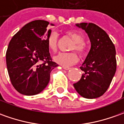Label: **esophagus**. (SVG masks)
<instances>
[{
	"label": "esophagus",
	"instance_id": "esophagus-1",
	"mask_svg": "<svg viewBox=\"0 0 124 124\" xmlns=\"http://www.w3.org/2000/svg\"><path fill=\"white\" fill-rule=\"evenodd\" d=\"M64 70H70V67H63Z\"/></svg>",
	"mask_w": 124,
	"mask_h": 124
}]
</instances>
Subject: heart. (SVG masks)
<instances>
[{"instance_id":"1","label":"heart","mask_w":124,"mask_h":124,"mask_svg":"<svg viewBox=\"0 0 124 124\" xmlns=\"http://www.w3.org/2000/svg\"><path fill=\"white\" fill-rule=\"evenodd\" d=\"M65 34L69 36L73 41V43L70 47V51H76L80 56H84L86 53V46L84 41L83 34L78 31L68 30L65 32ZM58 44V35L56 32H52L47 38V45L48 49L52 52H56ZM54 61L63 67H68L76 63L78 57L75 52L71 53H61L54 57Z\"/></svg>"}]
</instances>
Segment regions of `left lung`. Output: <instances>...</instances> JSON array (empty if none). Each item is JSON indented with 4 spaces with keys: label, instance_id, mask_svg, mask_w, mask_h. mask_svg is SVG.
<instances>
[{
    "label": "left lung",
    "instance_id": "8db88e82",
    "mask_svg": "<svg viewBox=\"0 0 124 124\" xmlns=\"http://www.w3.org/2000/svg\"><path fill=\"white\" fill-rule=\"evenodd\" d=\"M76 25L88 34L91 48L80 67L84 73L73 86L84 98L96 99L106 92L116 73V48L105 31L96 24L81 23Z\"/></svg>",
    "mask_w": 124,
    "mask_h": 124
}]
</instances>
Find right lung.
Here are the masks:
<instances>
[{"label": "right lung", "instance_id": "right-lung-1", "mask_svg": "<svg viewBox=\"0 0 124 124\" xmlns=\"http://www.w3.org/2000/svg\"><path fill=\"white\" fill-rule=\"evenodd\" d=\"M49 22L35 20L24 25L10 41L6 53L8 76L15 89L24 95L41 93L58 64L52 61L47 45ZM53 25V24H52Z\"/></svg>", "mask_w": 124, "mask_h": 124}]
</instances>
